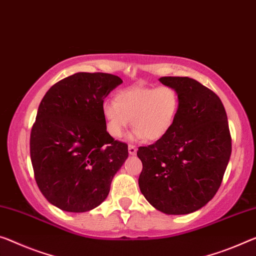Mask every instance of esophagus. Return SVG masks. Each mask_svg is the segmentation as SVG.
Listing matches in <instances>:
<instances>
[{"instance_id":"34e87169","label":"esophagus","mask_w":256,"mask_h":256,"mask_svg":"<svg viewBox=\"0 0 256 256\" xmlns=\"http://www.w3.org/2000/svg\"><path fill=\"white\" fill-rule=\"evenodd\" d=\"M128 152H129V154H132V156L136 154V152H137V148L135 146V145L129 144V145H128Z\"/></svg>"}]
</instances>
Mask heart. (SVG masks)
<instances>
[{
  "mask_svg": "<svg viewBox=\"0 0 256 256\" xmlns=\"http://www.w3.org/2000/svg\"><path fill=\"white\" fill-rule=\"evenodd\" d=\"M180 94L172 86H132L119 90L114 102L102 105L106 130L114 138L124 135L132 118L135 138L156 142L174 127L180 108Z\"/></svg>",
  "mask_w": 256,
  "mask_h": 256,
  "instance_id": "heart-1",
  "label": "heart"
}]
</instances>
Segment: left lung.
I'll return each instance as SVG.
<instances>
[{"label":"left lung","instance_id":"1","mask_svg":"<svg viewBox=\"0 0 256 256\" xmlns=\"http://www.w3.org/2000/svg\"><path fill=\"white\" fill-rule=\"evenodd\" d=\"M180 94V108L162 140L140 146L138 184L151 205L164 214L198 210L221 186L231 156L226 110L214 92L188 76H162Z\"/></svg>","mask_w":256,"mask_h":256}]
</instances>
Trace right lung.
I'll list each match as a JSON object with an SVG mask.
<instances>
[{
	"label": "right lung",
	"instance_id": "right-lung-1",
	"mask_svg": "<svg viewBox=\"0 0 256 256\" xmlns=\"http://www.w3.org/2000/svg\"><path fill=\"white\" fill-rule=\"evenodd\" d=\"M119 76L80 72L58 81L38 106L30 150L34 178L50 204L72 213L100 206L128 145L106 132L104 98Z\"/></svg>",
	"mask_w": 256,
	"mask_h": 256
}]
</instances>
